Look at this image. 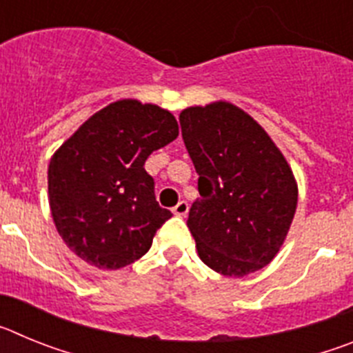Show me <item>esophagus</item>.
Masks as SVG:
<instances>
[{"label": "esophagus", "mask_w": 353, "mask_h": 353, "mask_svg": "<svg viewBox=\"0 0 353 353\" xmlns=\"http://www.w3.org/2000/svg\"><path fill=\"white\" fill-rule=\"evenodd\" d=\"M187 212H189V205H187V201H180V203H176V207L173 208V214L179 215V217H185Z\"/></svg>", "instance_id": "1"}]
</instances>
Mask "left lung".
Masks as SVG:
<instances>
[{
  "mask_svg": "<svg viewBox=\"0 0 353 353\" xmlns=\"http://www.w3.org/2000/svg\"><path fill=\"white\" fill-rule=\"evenodd\" d=\"M201 198L187 226L212 270L244 277L276 258L297 210L299 187L276 143L244 109L226 101L180 113Z\"/></svg>",
  "mask_w": 353,
  "mask_h": 353,
  "instance_id": "1",
  "label": "left lung"
}]
</instances>
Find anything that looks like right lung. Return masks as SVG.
<instances>
[{
	"instance_id": "1",
	"label": "right lung",
	"mask_w": 353,
	"mask_h": 353,
	"mask_svg": "<svg viewBox=\"0 0 353 353\" xmlns=\"http://www.w3.org/2000/svg\"><path fill=\"white\" fill-rule=\"evenodd\" d=\"M179 136L168 109L121 99L97 111L49 162V207L76 256L101 270L134 263L171 212L155 201L145 161Z\"/></svg>"
}]
</instances>
